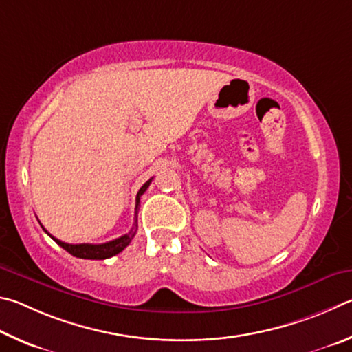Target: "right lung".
Wrapping results in <instances>:
<instances>
[{
	"mask_svg": "<svg viewBox=\"0 0 352 352\" xmlns=\"http://www.w3.org/2000/svg\"><path fill=\"white\" fill-rule=\"evenodd\" d=\"M153 179V177H151ZM151 179L146 181L144 186L140 187V190L138 192V196H135V217H134V227L131 230H129L126 235H123L117 239H113V241H108V243H103V244H67L60 241V239L54 238L51 233H47L45 230V227H43V230H45L49 236H51L55 243H57L60 248H63L66 252H69L71 255L77 256V258H83V260H107V258L114 256L117 254H120V252L126 248V245L131 243V239L135 235V230H138V207H139V202H140V196L145 193V190L150 187Z\"/></svg>",
	"mask_w": 352,
	"mask_h": 352,
	"instance_id": "add662e5",
	"label": "right lung"
}]
</instances>
